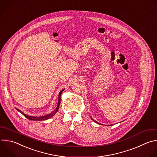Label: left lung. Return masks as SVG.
<instances>
[{
    "label": "left lung",
    "mask_w": 157,
    "mask_h": 157,
    "mask_svg": "<svg viewBox=\"0 0 157 157\" xmlns=\"http://www.w3.org/2000/svg\"><path fill=\"white\" fill-rule=\"evenodd\" d=\"M90 118H91V119H92V121H94V122H95V123H97V124H100V123H98V122H97V121H95V120H93V119H92V118H91V117H90ZM102 125H103V124H102ZM107 126H111V125H107Z\"/></svg>",
    "instance_id": "obj_1"
}]
</instances>
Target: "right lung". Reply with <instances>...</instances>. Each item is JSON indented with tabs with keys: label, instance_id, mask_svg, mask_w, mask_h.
<instances>
[{
	"label": "right lung",
	"instance_id": "add662e5",
	"mask_svg": "<svg viewBox=\"0 0 157 157\" xmlns=\"http://www.w3.org/2000/svg\"><path fill=\"white\" fill-rule=\"evenodd\" d=\"M65 90V89H63L60 92H59V101H58V103H57V106L56 107V109H55V110H54L52 112H51L50 113L48 114V115H44V116H42V117H33V116H29V115H28L25 113H24L23 112H21V110H20L19 109H16V110L17 111H18L19 112H20L21 114H23L26 118H27L28 119H29V120H34V121H43V120H48L50 118L54 117L56 113L58 112L59 109V107H60V97H61V94L62 93V92Z\"/></svg>",
	"mask_w": 157,
	"mask_h": 157
}]
</instances>
